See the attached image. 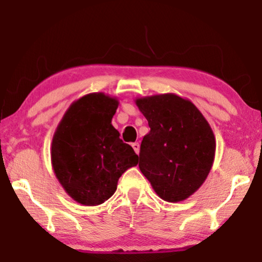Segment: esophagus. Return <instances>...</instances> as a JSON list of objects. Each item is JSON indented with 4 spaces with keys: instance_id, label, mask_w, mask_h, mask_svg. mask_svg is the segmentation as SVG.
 I'll return each mask as SVG.
<instances>
[{
    "instance_id": "34e87169",
    "label": "esophagus",
    "mask_w": 262,
    "mask_h": 262,
    "mask_svg": "<svg viewBox=\"0 0 262 262\" xmlns=\"http://www.w3.org/2000/svg\"><path fill=\"white\" fill-rule=\"evenodd\" d=\"M132 148L134 149V151L137 152V154H139V151H140V144L139 143H133L132 144Z\"/></svg>"
}]
</instances>
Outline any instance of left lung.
I'll list each match as a JSON object with an SVG mask.
<instances>
[{
	"label": "left lung",
	"instance_id": "left-lung-1",
	"mask_svg": "<svg viewBox=\"0 0 262 262\" xmlns=\"http://www.w3.org/2000/svg\"><path fill=\"white\" fill-rule=\"evenodd\" d=\"M135 103L150 127L140 145V171L164 201L186 200L212 169V128L191 101L173 93L137 98Z\"/></svg>",
	"mask_w": 262,
	"mask_h": 262
}]
</instances>
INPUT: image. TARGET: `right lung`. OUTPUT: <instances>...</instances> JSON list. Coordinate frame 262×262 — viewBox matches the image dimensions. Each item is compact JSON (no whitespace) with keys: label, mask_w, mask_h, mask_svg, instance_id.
I'll return each mask as SVG.
<instances>
[{"label":"right lung","mask_w":262,"mask_h":262,"mask_svg":"<svg viewBox=\"0 0 262 262\" xmlns=\"http://www.w3.org/2000/svg\"><path fill=\"white\" fill-rule=\"evenodd\" d=\"M118 101L90 93L75 101L59 123L52 164L66 193L83 206H98L116 192L119 177L138 164V155L112 125Z\"/></svg>","instance_id":"add662e5"}]
</instances>
